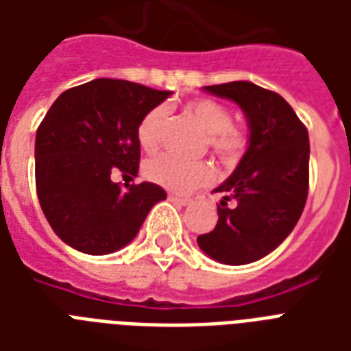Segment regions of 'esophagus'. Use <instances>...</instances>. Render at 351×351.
I'll return each instance as SVG.
<instances>
[{"instance_id":"1","label":"esophagus","mask_w":351,"mask_h":351,"mask_svg":"<svg viewBox=\"0 0 351 351\" xmlns=\"http://www.w3.org/2000/svg\"><path fill=\"white\" fill-rule=\"evenodd\" d=\"M169 202L176 204V206H187V204H191V200L189 198L178 197V195H169Z\"/></svg>"}]
</instances>
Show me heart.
<instances>
[{"label": "heart", "mask_w": 351, "mask_h": 351, "mask_svg": "<svg viewBox=\"0 0 351 351\" xmlns=\"http://www.w3.org/2000/svg\"><path fill=\"white\" fill-rule=\"evenodd\" d=\"M186 111L206 131V142L211 153L224 164L231 165L242 158L247 149V134L233 123L231 111L211 98H195L187 101ZM167 109L158 106L140 120L136 129L138 143L143 151H156L162 142ZM145 178L156 186L176 195H189L200 187L209 186L215 178L213 167L208 162H180L169 154H158L143 165Z\"/></svg>", "instance_id": "b5f03b06"}]
</instances>
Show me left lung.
Listing matches in <instances>:
<instances>
[{"label":"left lung","mask_w":351,"mask_h":351,"mask_svg":"<svg viewBox=\"0 0 351 351\" xmlns=\"http://www.w3.org/2000/svg\"><path fill=\"white\" fill-rule=\"evenodd\" d=\"M244 111L250 145L233 175L215 193L219 222L197 239L213 261L242 266L271 253L299 222L310 186V138L288 101L251 82L204 87ZM234 200L233 208L227 202Z\"/></svg>","instance_id":"8db88e82"}]
</instances>
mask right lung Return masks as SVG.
<instances>
[{"label":"right lung","instance_id":"obj_1","mask_svg":"<svg viewBox=\"0 0 351 351\" xmlns=\"http://www.w3.org/2000/svg\"><path fill=\"white\" fill-rule=\"evenodd\" d=\"M169 95L98 78L52 104L36 131V191L65 244L87 255L114 253L136 237L154 204L165 200L156 184H127L123 191L112 176L138 175V123Z\"/></svg>","mask_w":351,"mask_h":351}]
</instances>
